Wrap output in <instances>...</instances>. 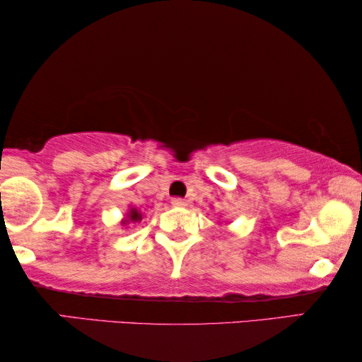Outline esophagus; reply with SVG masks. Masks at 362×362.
I'll list each match as a JSON object with an SVG mask.
<instances>
[{
	"mask_svg": "<svg viewBox=\"0 0 362 362\" xmlns=\"http://www.w3.org/2000/svg\"><path fill=\"white\" fill-rule=\"evenodd\" d=\"M171 204L175 207H185V206H187V201L181 199V197H175V199L171 201Z\"/></svg>",
	"mask_w": 362,
	"mask_h": 362,
	"instance_id": "obj_1",
	"label": "esophagus"
}]
</instances>
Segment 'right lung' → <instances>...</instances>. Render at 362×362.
<instances>
[{"mask_svg": "<svg viewBox=\"0 0 362 362\" xmlns=\"http://www.w3.org/2000/svg\"><path fill=\"white\" fill-rule=\"evenodd\" d=\"M143 219V214L140 209H136V207L133 206H128V211L127 214L123 216V219L120 221L122 226H127V224H135V222H140Z\"/></svg>", "mask_w": 362, "mask_h": 362, "instance_id": "1", "label": "right lung"}]
</instances>
